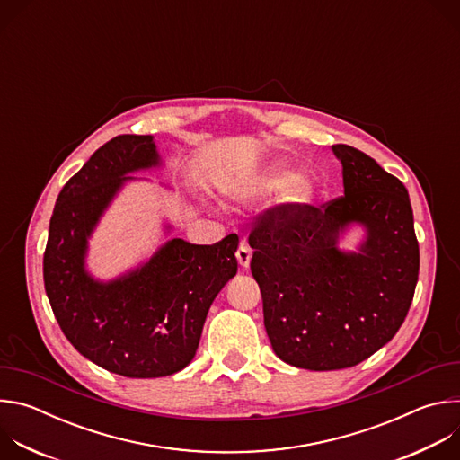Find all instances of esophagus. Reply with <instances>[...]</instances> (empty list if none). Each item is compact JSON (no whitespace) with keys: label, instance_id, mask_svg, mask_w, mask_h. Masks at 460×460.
I'll use <instances>...</instances> for the list:
<instances>
[{"label":"esophagus","instance_id":"esophagus-1","mask_svg":"<svg viewBox=\"0 0 460 460\" xmlns=\"http://www.w3.org/2000/svg\"><path fill=\"white\" fill-rule=\"evenodd\" d=\"M236 258H238V264L242 268H249V261H251V247L247 243H240L238 251H236Z\"/></svg>","mask_w":460,"mask_h":460}]
</instances>
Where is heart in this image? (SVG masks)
I'll list each match as a JSON object with an SVG mask.
<instances>
[{
  "mask_svg": "<svg viewBox=\"0 0 460 460\" xmlns=\"http://www.w3.org/2000/svg\"><path fill=\"white\" fill-rule=\"evenodd\" d=\"M289 180L288 171H275L273 174L268 176L266 183L270 187H280ZM313 196V183L305 176H295L289 185H288V199L291 202H307Z\"/></svg>",
  "mask_w": 460,
  "mask_h": 460,
  "instance_id": "obj_1",
  "label": "heart"
}]
</instances>
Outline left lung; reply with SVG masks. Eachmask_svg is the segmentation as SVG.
<instances>
[{"label":"left lung","instance_id":"8db88e82","mask_svg":"<svg viewBox=\"0 0 460 460\" xmlns=\"http://www.w3.org/2000/svg\"><path fill=\"white\" fill-rule=\"evenodd\" d=\"M344 194L322 204L288 202L260 213L249 233L251 273L264 325L288 364L333 371L360 364L402 325L419 280V242L408 189L366 153L337 144ZM367 227L358 253L338 233Z\"/></svg>","mask_w":460,"mask_h":460}]
</instances>
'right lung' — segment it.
<instances>
[{
    "label": "right lung",
    "instance_id": "obj_1",
    "mask_svg": "<svg viewBox=\"0 0 460 460\" xmlns=\"http://www.w3.org/2000/svg\"><path fill=\"white\" fill-rule=\"evenodd\" d=\"M158 164L149 135L102 146L58 194L43 254L45 291L63 335L96 366L128 378L183 369L215 296L238 271L236 234L213 245L172 238L140 270L105 284L85 271L87 236L133 180L127 174Z\"/></svg>",
    "mask_w": 460,
    "mask_h": 460
}]
</instances>
